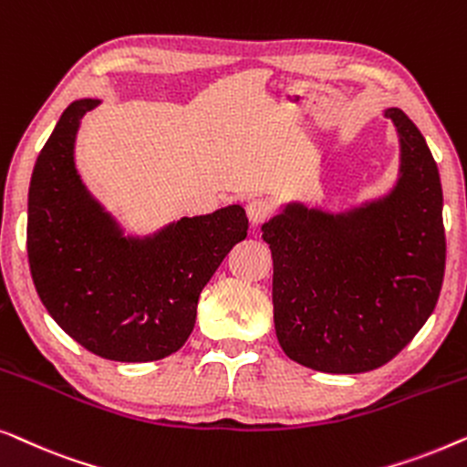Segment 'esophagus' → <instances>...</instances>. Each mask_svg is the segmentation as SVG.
<instances>
[{
	"label": "esophagus",
	"instance_id": "esophagus-1",
	"mask_svg": "<svg viewBox=\"0 0 467 467\" xmlns=\"http://www.w3.org/2000/svg\"><path fill=\"white\" fill-rule=\"evenodd\" d=\"M246 214L253 225H261L272 216V206L265 200H251L246 206Z\"/></svg>",
	"mask_w": 467,
	"mask_h": 467
}]
</instances>
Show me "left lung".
I'll list each match as a JSON object with an SVG mask.
<instances>
[{"instance_id": "1", "label": "left lung", "mask_w": 467, "mask_h": 467, "mask_svg": "<svg viewBox=\"0 0 467 467\" xmlns=\"http://www.w3.org/2000/svg\"><path fill=\"white\" fill-rule=\"evenodd\" d=\"M400 133L393 191L348 213L289 203L267 221L272 304L289 359L327 374L385 366L436 308L446 238L438 165L417 125L387 108Z\"/></svg>"}]
</instances>
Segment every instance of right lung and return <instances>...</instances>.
<instances>
[{
  "mask_svg": "<svg viewBox=\"0 0 467 467\" xmlns=\"http://www.w3.org/2000/svg\"><path fill=\"white\" fill-rule=\"evenodd\" d=\"M98 104H69L37 155L27 208L31 278L48 315L80 347L112 361H157L187 342L200 293L246 238L248 219L242 206H227L125 238L74 165L80 120Z\"/></svg>",
  "mask_w": 467,
  "mask_h": 467,
  "instance_id": "1",
  "label": "right lung"
}]
</instances>
